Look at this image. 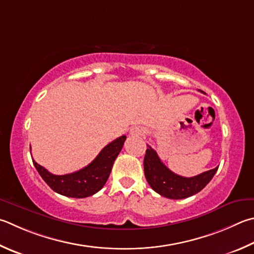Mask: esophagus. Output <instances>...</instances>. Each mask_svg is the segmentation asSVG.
<instances>
[{
    "mask_svg": "<svg viewBox=\"0 0 254 254\" xmlns=\"http://www.w3.org/2000/svg\"><path fill=\"white\" fill-rule=\"evenodd\" d=\"M145 133L144 127H133L130 130V134L132 135H142Z\"/></svg>",
    "mask_w": 254,
    "mask_h": 254,
    "instance_id": "34e87169",
    "label": "esophagus"
}]
</instances>
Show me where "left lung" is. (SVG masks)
<instances>
[{
	"label": "left lung",
	"mask_w": 254,
	"mask_h": 254,
	"mask_svg": "<svg viewBox=\"0 0 254 254\" xmlns=\"http://www.w3.org/2000/svg\"><path fill=\"white\" fill-rule=\"evenodd\" d=\"M144 174L147 183L160 195L168 199H186L200 192L211 181L218 168L192 178L173 173L160 160L156 152L149 146L144 156Z\"/></svg>",
	"instance_id": "1"
}]
</instances>
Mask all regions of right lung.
<instances>
[{"label":"right lung","mask_w":254,"mask_h":254,"mask_svg":"<svg viewBox=\"0 0 254 254\" xmlns=\"http://www.w3.org/2000/svg\"><path fill=\"white\" fill-rule=\"evenodd\" d=\"M126 139L127 136L122 135L109 143L89 165L70 174L55 175L34 160L33 164L48 186L59 194L76 199L87 197L99 192L107 183L114 161L122 150Z\"/></svg>","instance_id":"right-lung-1"}]
</instances>
